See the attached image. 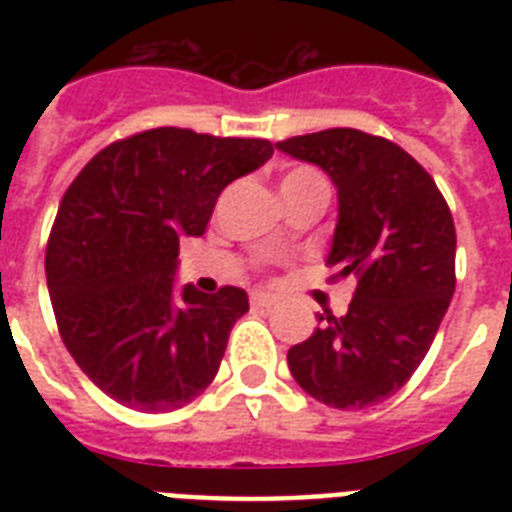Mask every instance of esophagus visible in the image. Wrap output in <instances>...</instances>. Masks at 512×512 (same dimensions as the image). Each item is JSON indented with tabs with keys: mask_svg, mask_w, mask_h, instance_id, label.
<instances>
[{
	"mask_svg": "<svg viewBox=\"0 0 512 512\" xmlns=\"http://www.w3.org/2000/svg\"><path fill=\"white\" fill-rule=\"evenodd\" d=\"M273 303H276V297L265 295V292H252V305L255 308H271Z\"/></svg>",
	"mask_w": 512,
	"mask_h": 512,
	"instance_id": "1",
	"label": "esophagus"
}]
</instances>
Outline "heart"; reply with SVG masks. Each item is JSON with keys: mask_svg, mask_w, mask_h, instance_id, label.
Instances as JSON below:
<instances>
[{"mask_svg": "<svg viewBox=\"0 0 512 512\" xmlns=\"http://www.w3.org/2000/svg\"><path fill=\"white\" fill-rule=\"evenodd\" d=\"M308 185L327 188L324 177L316 170H311V167H295V170H289L287 175L281 177V191H295V188H308Z\"/></svg>", "mask_w": 512, "mask_h": 512, "instance_id": "heart-1", "label": "heart"}]
</instances>
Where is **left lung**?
Here are the masks:
<instances>
[{
	"instance_id": "1",
	"label": "left lung",
	"mask_w": 512,
	"mask_h": 512,
	"mask_svg": "<svg viewBox=\"0 0 512 512\" xmlns=\"http://www.w3.org/2000/svg\"><path fill=\"white\" fill-rule=\"evenodd\" d=\"M337 188L327 265L356 279L345 316H319L287 353L289 372L316 401L366 409L404 388L436 337L454 295L452 212L436 180L404 148L350 127L276 143Z\"/></svg>"
}]
</instances>
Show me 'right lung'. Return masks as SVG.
<instances>
[{
  "label": "right lung",
  "instance_id": "1",
  "mask_svg": "<svg viewBox=\"0 0 512 512\" xmlns=\"http://www.w3.org/2000/svg\"><path fill=\"white\" fill-rule=\"evenodd\" d=\"M271 156L268 140L159 127L106 146L68 185L44 273L68 353L106 396L172 412L215 380L247 292L177 289V249L207 231L225 185Z\"/></svg>",
  "mask_w": 512,
  "mask_h": 512
}]
</instances>
